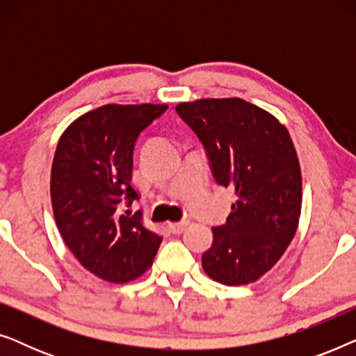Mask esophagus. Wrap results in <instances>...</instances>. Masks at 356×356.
<instances>
[{"mask_svg": "<svg viewBox=\"0 0 356 356\" xmlns=\"http://www.w3.org/2000/svg\"><path fill=\"white\" fill-rule=\"evenodd\" d=\"M189 225V220L188 218H183L181 222H177V223H170L168 228L170 232L175 233V235H179V233H183L184 230H186V227Z\"/></svg>", "mask_w": 356, "mask_h": 356, "instance_id": "esophagus-1", "label": "esophagus"}]
</instances>
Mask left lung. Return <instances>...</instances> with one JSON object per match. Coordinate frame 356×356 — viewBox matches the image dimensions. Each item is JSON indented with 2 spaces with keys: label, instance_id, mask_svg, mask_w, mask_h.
Wrapping results in <instances>:
<instances>
[{
  "label": "left lung",
  "instance_id": "obj_1",
  "mask_svg": "<svg viewBox=\"0 0 356 356\" xmlns=\"http://www.w3.org/2000/svg\"><path fill=\"white\" fill-rule=\"evenodd\" d=\"M177 113L201 140L216 181L235 193L227 223L212 228L202 269L225 285L254 282L280 259L298 227L301 170L289 131L241 99L179 104Z\"/></svg>",
  "mask_w": 356,
  "mask_h": 356
}]
</instances>
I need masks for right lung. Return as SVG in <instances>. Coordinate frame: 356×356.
<instances>
[{"label":"right lung","instance_id":"add662e5","mask_svg":"<svg viewBox=\"0 0 356 356\" xmlns=\"http://www.w3.org/2000/svg\"><path fill=\"white\" fill-rule=\"evenodd\" d=\"M167 105H105L77 118L60 138L51 165L56 227L76 259L100 279L124 284L152 266L162 236L126 207L139 134Z\"/></svg>","mask_w":356,"mask_h":356}]
</instances>
